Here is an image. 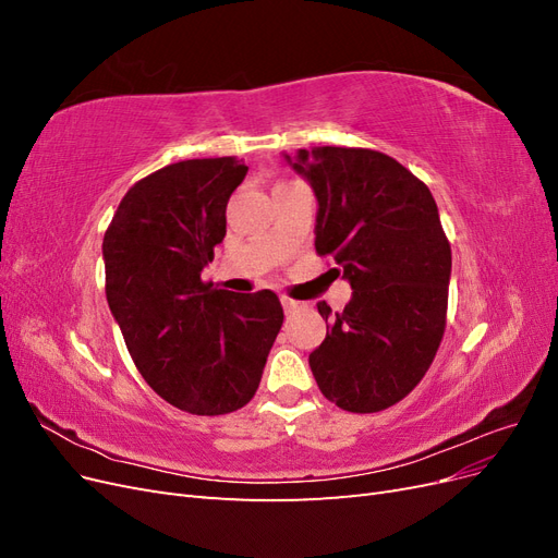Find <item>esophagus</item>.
I'll return each mask as SVG.
<instances>
[{
    "label": "esophagus",
    "mask_w": 558,
    "mask_h": 558,
    "mask_svg": "<svg viewBox=\"0 0 558 558\" xmlns=\"http://www.w3.org/2000/svg\"><path fill=\"white\" fill-rule=\"evenodd\" d=\"M281 305H283V312H286V314H293V312L302 310V302L291 300V298H281Z\"/></svg>",
    "instance_id": "1"
}]
</instances>
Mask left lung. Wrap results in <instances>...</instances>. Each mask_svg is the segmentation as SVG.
I'll return each instance as SVG.
<instances>
[{"label": "left lung", "instance_id": "obj_1", "mask_svg": "<svg viewBox=\"0 0 558 558\" xmlns=\"http://www.w3.org/2000/svg\"><path fill=\"white\" fill-rule=\"evenodd\" d=\"M286 162L316 197V253L351 286L344 312L310 353L330 402L356 414L391 408L424 379L442 342L451 248L424 181L369 148H300Z\"/></svg>", "mask_w": 558, "mask_h": 558}]
</instances>
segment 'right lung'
Listing matches in <instances>:
<instances>
[{
    "label": "right lung",
    "instance_id": "add662e5",
    "mask_svg": "<svg viewBox=\"0 0 558 558\" xmlns=\"http://www.w3.org/2000/svg\"><path fill=\"white\" fill-rule=\"evenodd\" d=\"M246 172L234 158L167 165L125 193L102 242L109 310L134 365L160 398L199 416L256 396L283 320L272 291L232 293L199 277Z\"/></svg>",
    "mask_w": 558,
    "mask_h": 558
}]
</instances>
